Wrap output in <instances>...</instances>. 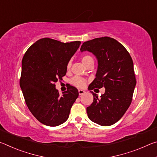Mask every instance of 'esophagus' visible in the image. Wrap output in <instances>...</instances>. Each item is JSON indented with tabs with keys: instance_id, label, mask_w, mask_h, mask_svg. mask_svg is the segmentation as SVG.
Here are the masks:
<instances>
[{
	"instance_id": "esophagus-1",
	"label": "esophagus",
	"mask_w": 157,
	"mask_h": 157,
	"mask_svg": "<svg viewBox=\"0 0 157 157\" xmlns=\"http://www.w3.org/2000/svg\"><path fill=\"white\" fill-rule=\"evenodd\" d=\"M78 92H79V95H83L84 93H85V91H84V90H82V89H79L78 90Z\"/></svg>"
}]
</instances>
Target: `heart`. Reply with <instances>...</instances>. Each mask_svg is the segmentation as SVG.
I'll return each instance as SVG.
<instances>
[{"instance_id": "1", "label": "heart", "mask_w": 157, "mask_h": 157, "mask_svg": "<svg viewBox=\"0 0 157 157\" xmlns=\"http://www.w3.org/2000/svg\"><path fill=\"white\" fill-rule=\"evenodd\" d=\"M91 60L94 59H93V58L90 56V55H84V56H82V62L84 65ZM71 66V62H69L67 64V68H70ZM71 84L74 85V86L79 87V88H82V87H84L85 85H86V80L83 78H79L78 76L74 77V78L71 80Z\"/></svg>"}]
</instances>
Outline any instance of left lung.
<instances>
[{
    "label": "left lung",
    "instance_id": "obj_1",
    "mask_svg": "<svg viewBox=\"0 0 157 157\" xmlns=\"http://www.w3.org/2000/svg\"><path fill=\"white\" fill-rule=\"evenodd\" d=\"M80 50L92 52L98 59L90 90L105 88L100 97L91 91L94 102L86 108L89 118L101 126L112 125L123 117L132 100L136 81L132 57L123 45L108 36L84 42Z\"/></svg>",
    "mask_w": 157,
    "mask_h": 157
}]
</instances>
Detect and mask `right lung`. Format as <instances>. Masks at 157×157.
I'll list each match as a JSON object with an SVG mask.
<instances>
[{
	"instance_id": "right-lung-1",
	"label": "right lung",
	"mask_w": 157,
	"mask_h": 157,
	"mask_svg": "<svg viewBox=\"0 0 157 157\" xmlns=\"http://www.w3.org/2000/svg\"><path fill=\"white\" fill-rule=\"evenodd\" d=\"M80 43L43 38L32 45L23 56L21 89L29 110L45 125L55 127L67 121L78 97V90L71 85L60 95L55 83L62 80Z\"/></svg>"
}]
</instances>
